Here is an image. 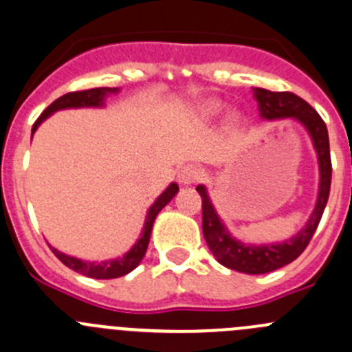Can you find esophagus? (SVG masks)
<instances>
[{
  "label": "esophagus",
  "instance_id": "esophagus-1",
  "mask_svg": "<svg viewBox=\"0 0 352 352\" xmlns=\"http://www.w3.org/2000/svg\"><path fill=\"white\" fill-rule=\"evenodd\" d=\"M201 177H203V172L196 165H186L184 168L179 170V182L184 184V186H190V184L197 182Z\"/></svg>",
  "mask_w": 352,
  "mask_h": 352
}]
</instances>
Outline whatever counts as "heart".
<instances>
[{
    "label": "heart",
    "instance_id": "1",
    "mask_svg": "<svg viewBox=\"0 0 352 352\" xmlns=\"http://www.w3.org/2000/svg\"><path fill=\"white\" fill-rule=\"evenodd\" d=\"M218 111H220V103L218 101H210V103H204L199 108V113L203 118H213Z\"/></svg>",
    "mask_w": 352,
    "mask_h": 352
}]
</instances>
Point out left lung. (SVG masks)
<instances>
[{
	"mask_svg": "<svg viewBox=\"0 0 352 352\" xmlns=\"http://www.w3.org/2000/svg\"><path fill=\"white\" fill-rule=\"evenodd\" d=\"M256 101L259 103L261 117L267 120L274 118H296L308 129L313 139L316 153H318L320 163V192L316 201L315 211L309 217L306 227L301 228L296 237L291 241L280 242V244L268 245H251L242 244L241 241L232 239L227 228L218 218L217 211L213 210L206 189L197 186L196 190L199 192L203 201V235L208 248L213 252L218 263L230 270L242 272L249 275H261L268 272L278 270L289 263L294 261L301 256V252L308 248L320 220H322L323 210L327 206L330 194V182H332V160H330V144L329 132H327L325 122L322 120L315 108L309 107L305 100L292 93H274V91L256 87L252 89Z\"/></svg>",
	"mask_w": 352,
	"mask_h": 352,
	"instance_id": "left-lung-1",
	"label": "left lung"
}]
</instances>
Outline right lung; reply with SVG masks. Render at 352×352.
I'll list each match as a JSON object with an SVG mask.
<instances>
[{"instance_id": "right-lung-1", "label": "right lung", "mask_w": 352, "mask_h": 352, "mask_svg": "<svg viewBox=\"0 0 352 352\" xmlns=\"http://www.w3.org/2000/svg\"><path fill=\"white\" fill-rule=\"evenodd\" d=\"M117 87H94V89H85V91H74V93H67L63 96L58 98L56 101L50 104L46 110L41 113V117L37 118L36 124L32 125V134L36 132L37 125L44 120L46 117H50L51 113L58 110H63V108H80V107H101L107 98V94L111 93H117ZM179 190V186L177 184H170L166 187L165 192L155 201L151 208L148 211V217H146V223H144V230H142L141 239L135 242L134 248L124 256V258H118V259H111V261H103V263H91V261H82V259L77 258H72V256L63 254V252L56 251L54 248H51V251L54 252L58 259L63 263L65 267H68L70 270L77 272V274L85 275V277H91V278H117L122 277V275H127L129 272L134 270L138 267L141 259L144 258L146 254V249H148L149 244V237H151V228L153 223H155V218L156 214L162 211V208H165L166 204L170 203L173 196L177 194Z\"/></svg>"}]
</instances>
